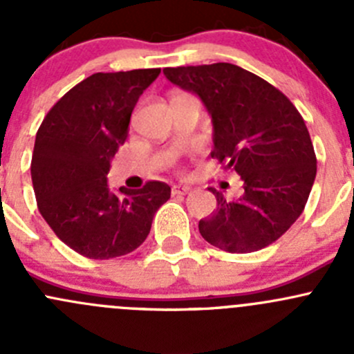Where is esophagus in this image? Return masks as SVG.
<instances>
[{
  "instance_id": "obj_1",
  "label": "esophagus",
  "mask_w": 354,
  "mask_h": 354,
  "mask_svg": "<svg viewBox=\"0 0 354 354\" xmlns=\"http://www.w3.org/2000/svg\"><path fill=\"white\" fill-rule=\"evenodd\" d=\"M188 192H190V188L188 187H173L171 188V194L173 195H187Z\"/></svg>"
}]
</instances>
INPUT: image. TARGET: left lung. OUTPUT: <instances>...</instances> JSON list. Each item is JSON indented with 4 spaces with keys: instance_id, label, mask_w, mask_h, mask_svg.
Masks as SVG:
<instances>
[{
    "instance_id": "8db88e82",
    "label": "left lung",
    "mask_w": 354,
    "mask_h": 354,
    "mask_svg": "<svg viewBox=\"0 0 354 354\" xmlns=\"http://www.w3.org/2000/svg\"><path fill=\"white\" fill-rule=\"evenodd\" d=\"M164 75L202 99L214 123L212 157L243 180V197L233 202L210 188L217 209L198 223L203 240L231 253L272 245L301 216L315 181L301 114L279 88L231 63L164 68Z\"/></svg>"
}]
</instances>
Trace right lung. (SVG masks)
Returning <instances> with one entry per match:
<instances>
[{"instance_id":"1","label":"right lung","mask_w":354,"mask_h":354,"mask_svg":"<svg viewBox=\"0 0 354 354\" xmlns=\"http://www.w3.org/2000/svg\"><path fill=\"white\" fill-rule=\"evenodd\" d=\"M160 68L94 73L66 92L35 135L30 174L37 209L56 236L80 255L114 259L138 248L171 197L169 185L111 194V157L128 137L131 111Z\"/></svg>"}]
</instances>
